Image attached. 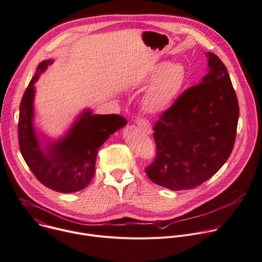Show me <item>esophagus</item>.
Returning a JSON list of instances; mask_svg holds the SVG:
<instances>
[{
    "mask_svg": "<svg viewBox=\"0 0 262 262\" xmlns=\"http://www.w3.org/2000/svg\"><path fill=\"white\" fill-rule=\"evenodd\" d=\"M136 123L139 125V127L140 128H142L145 133H150L151 132V125H150V122L146 119V118H144V117H142V116H138L137 117V119H136Z\"/></svg>",
    "mask_w": 262,
    "mask_h": 262,
    "instance_id": "esophagus-1",
    "label": "esophagus"
}]
</instances>
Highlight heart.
Instances as JSON below:
<instances>
[{
	"mask_svg": "<svg viewBox=\"0 0 262 262\" xmlns=\"http://www.w3.org/2000/svg\"><path fill=\"white\" fill-rule=\"evenodd\" d=\"M185 79L186 72L180 63L171 62L156 67L146 80H154L144 98L146 110L158 113L167 109L181 92Z\"/></svg>",
	"mask_w": 262,
	"mask_h": 262,
	"instance_id": "b5f03b06",
	"label": "heart"
}]
</instances>
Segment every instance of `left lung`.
<instances>
[{
    "instance_id": "8db88e82",
    "label": "left lung",
    "mask_w": 262,
    "mask_h": 262,
    "mask_svg": "<svg viewBox=\"0 0 262 262\" xmlns=\"http://www.w3.org/2000/svg\"><path fill=\"white\" fill-rule=\"evenodd\" d=\"M207 55L209 73L153 126L156 154L145 171L153 183L170 190L192 189L209 180L234 146L237 98L222 60L212 52Z\"/></svg>"
}]
</instances>
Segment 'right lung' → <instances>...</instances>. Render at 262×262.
<instances>
[{
    "mask_svg": "<svg viewBox=\"0 0 262 262\" xmlns=\"http://www.w3.org/2000/svg\"><path fill=\"white\" fill-rule=\"evenodd\" d=\"M51 63L42 61L29 83L19 107L18 144L21 155L34 176L46 187L72 193L89 185L96 172L100 147L127 120L118 114L92 115L86 111L66 138L41 148L33 128L34 83Z\"/></svg>",
    "mask_w": 262,
    "mask_h": 262,
    "instance_id": "1",
    "label": "right lung"
}]
</instances>
